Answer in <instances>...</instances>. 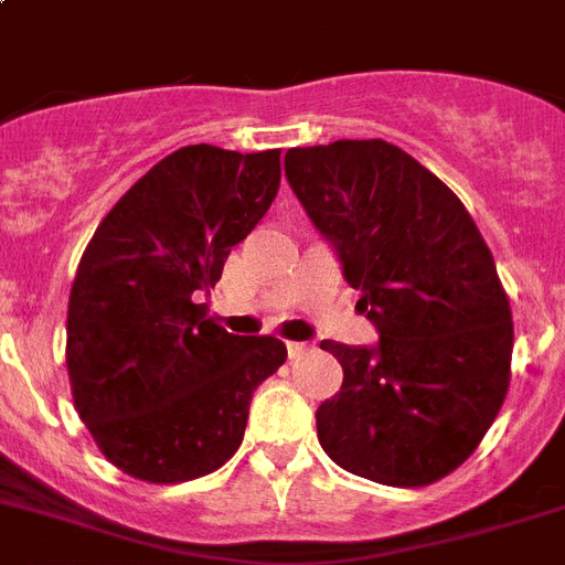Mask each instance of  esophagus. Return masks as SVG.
<instances>
[{
  "label": "esophagus",
  "mask_w": 565,
  "mask_h": 565,
  "mask_svg": "<svg viewBox=\"0 0 565 565\" xmlns=\"http://www.w3.org/2000/svg\"><path fill=\"white\" fill-rule=\"evenodd\" d=\"M286 347H288V358H302L311 352L309 343H302V340H288Z\"/></svg>",
  "instance_id": "esophagus-1"
}]
</instances>
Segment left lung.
I'll return each instance as SVG.
<instances>
[{
	"label": "left lung",
	"mask_w": 565,
	"mask_h": 565,
	"mask_svg": "<svg viewBox=\"0 0 565 565\" xmlns=\"http://www.w3.org/2000/svg\"><path fill=\"white\" fill-rule=\"evenodd\" d=\"M286 179L381 334L375 347L320 343L343 386L317 407V439L372 482L447 477L511 381V306L482 233L445 181L381 138L288 149Z\"/></svg>",
	"instance_id": "8db88e82"
}]
</instances>
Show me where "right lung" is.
<instances>
[{
    "instance_id": "add662e5",
    "label": "right lung",
    "mask_w": 565,
    "mask_h": 565,
    "mask_svg": "<svg viewBox=\"0 0 565 565\" xmlns=\"http://www.w3.org/2000/svg\"><path fill=\"white\" fill-rule=\"evenodd\" d=\"M279 149H175L126 190L77 265L65 363L74 407L100 454L143 482L222 468L242 445L250 395L286 363L277 338L207 317L233 245L268 213Z\"/></svg>"
}]
</instances>
